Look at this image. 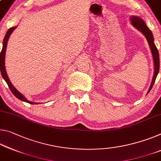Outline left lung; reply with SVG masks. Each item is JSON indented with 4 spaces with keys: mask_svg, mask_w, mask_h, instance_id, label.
<instances>
[{
    "mask_svg": "<svg viewBox=\"0 0 161 161\" xmlns=\"http://www.w3.org/2000/svg\"><path fill=\"white\" fill-rule=\"evenodd\" d=\"M132 24L134 25L136 29L140 31L142 34L145 35V36L146 37L147 40V42H148V44L150 46V50H151L153 57V61H154V65H155V71H154V75L153 78V81L151 83V85H150V87L148 90V92L151 90V89L153 86V85L155 83V81L156 80L157 75L159 72V68H160V59H159V53L158 51V48L155 47L153 42V36L151 32V31L149 29V28L147 26V25L145 24V23L142 21L141 19L137 17V16H133L132 17Z\"/></svg>",
    "mask_w": 161,
    "mask_h": 161,
    "instance_id": "8db88e82",
    "label": "left lung"
}]
</instances>
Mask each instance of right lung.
<instances>
[{
  "instance_id": "1",
  "label": "right lung",
  "mask_w": 161,
  "mask_h": 161,
  "mask_svg": "<svg viewBox=\"0 0 161 161\" xmlns=\"http://www.w3.org/2000/svg\"><path fill=\"white\" fill-rule=\"evenodd\" d=\"M16 29V27H12L11 29H9L8 31L6 36H5V38L3 39V48L1 50V55H0V69H1V75L3 76V78L4 79L5 81H6L8 86L11 90V92L14 94L15 96L18 99H21V100L25 102V103H28L29 104H38L36 103H32V102H30L29 100H27L22 94L18 91L16 88L14 87L13 85L11 84V81H10L8 76L7 74H6V67H5V55H6V47H7V43L8 41V39L10 37V35L12 34V32L14 31V29Z\"/></svg>"
}]
</instances>
